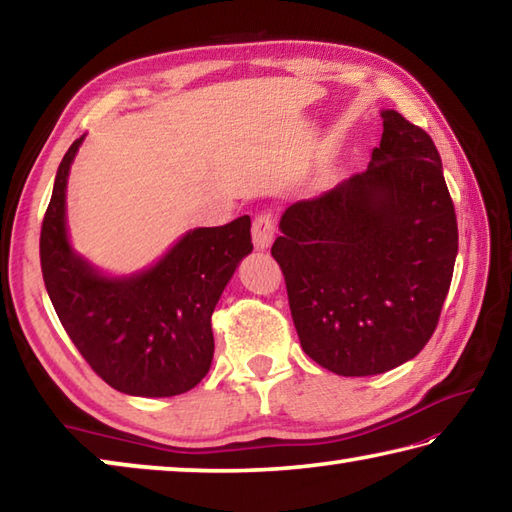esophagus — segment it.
Masks as SVG:
<instances>
[{
  "instance_id": "1",
  "label": "esophagus",
  "mask_w": 512,
  "mask_h": 512,
  "mask_svg": "<svg viewBox=\"0 0 512 512\" xmlns=\"http://www.w3.org/2000/svg\"><path fill=\"white\" fill-rule=\"evenodd\" d=\"M275 219L271 212H259L253 221V244L257 250H264L273 244Z\"/></svg>"
}]
</instances>
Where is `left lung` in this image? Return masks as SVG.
I'll return each mask as SVG.
<instances>
[{
  "instance_id": "1",
  "label": "left lung",
  "mask_w": 512,
  "mask_h": 512,
  "mask_svg": "<svg viewBox=\"0 0 512 512\" xmlns=\"http://www.w3.org/2000/svg\"><path fill=\"white\" fill-rule=\"evenodd\" d=\"M366 171L284 210L271 255L318 366L368 377L413 359L438 325L458 228L436 144L400 112Z\"/></svg>"
}]
</instances>
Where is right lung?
I'll return each instance as SVG.
<instances>
[{"instance_id":"1","label":"right lung","mask_w":512,"mask_h":512,"mask_svg":"<svg viewBox=\"0 0 512 512\" xmlns=\"http://www.w3.org/2000/svg\"><path fill=\"white\" fill-rule=\"evenodd\" d=\"M81 142L60 162L42 221L40 264L51 305L76 350L115 391L137 397L192 391L212 366V311L253 250L250 216L189 230L142 273L103 275L67 239L65 189Z\"/></svg>"}]
</instances>
